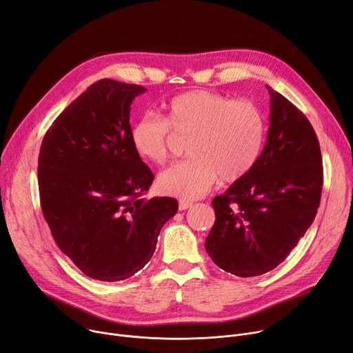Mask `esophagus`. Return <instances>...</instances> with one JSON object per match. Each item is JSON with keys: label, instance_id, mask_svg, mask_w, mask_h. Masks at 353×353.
Returning <instances> with one entry per match:
<instances>
[{"label": "esophagus", "instance_id": "esophagus-1", "mask_svg": "<svg viewBox=\"0 0 353 353\" xmlns=\"http://www.w3.org/2000/svg\"><path fill=\"white\" fill-rule=\"evenodd\" d=\"M192 205H193V203L189 201V200L181 199V200L179 201V208H180V210H187V208H190Z\"/></svg>", "mask_w": 353, "mask_h": 353}]
</instances>
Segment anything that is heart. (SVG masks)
<instances>
[{
    "instance_id": "heart-1",
    "label": "heart",
    "mask_w": 353,
    "mask_h": 353,
    "mask_svg": "<svg viewBox=\"0 0 353 353\" xmlns=\"http://www.w3.org/2000/svg\"><path fill=\"white\" fill-rule=\"evenodd\" d=\"M174 134L187 137V154L159 177L164 193L193 200L221 177H244L261 154L265 139L263 110L250 101H234L210 90H189L164 105V117L146 112L132 125L134 152L154 164L166 163Z\"/></svg>"
}]
</instances>
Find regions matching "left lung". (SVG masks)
<instances>
[{
    "instance_id": "8db88e82",
    "label": "left lung",
    "mask_w": 353,
    "mask_h": 353,
    "mask_svg": "<svg viewBox=\"0 0 353 353\" xmlns=\"http://www.w3.org/2000/svg\"><path fill=\"white\" fill-rule=\"evenodd\" d=\"M267 89V143L254 168L213 199L216 223L205 239L214 264L244 278L265 274L290 255L316 216L323 183L321 149L307 116Z\"/></svg>"
}]
</instances>
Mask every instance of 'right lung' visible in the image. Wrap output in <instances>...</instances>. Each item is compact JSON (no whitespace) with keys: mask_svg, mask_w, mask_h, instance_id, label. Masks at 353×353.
<instances>
[{"mask_svg":"<svg viewBox=\"0 0 353 353\" xmlns=\"http://www.w3.org/2000/svg\"><path fill=\"white\" fill-rule=\"evenodd\" d=\"M146 88L90 85L46 132L38 159L43 217L61 251L88 276L122 281L152 258L172 197L142 199L153 173L130 142V105Z\"/></svg>","mask_w":353,"mask_h":353,"instance_id":"add662e5","label":"right lung"}]
</instances>
